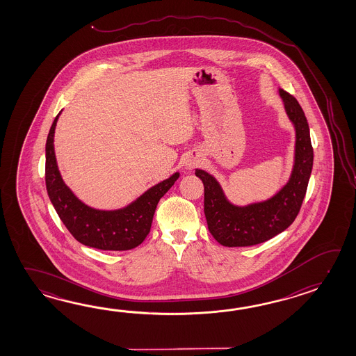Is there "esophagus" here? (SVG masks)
<instances>
[{
  "instance_id": "esophagus-1",
  "label": "esophagus",
  "mask_w": 356,
  "mask_h": 356,
  "mask_svg": "<svg viewBox=\"0 0 356 356\" xmlns=\"http://www.w3.org/2000/svg\"><path fill=\"white\" fill-rule=\"evenodd\" d=\"M198 164H200V159H198V158H192V156L186 160V163H184L186 169H188V170H192V169L196 168Z\"/></svg>"
}]
</instances>
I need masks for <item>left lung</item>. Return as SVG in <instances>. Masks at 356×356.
Segmentation results:
<instances>
[{
	"label": "left lung",
	"instance_id": "left-lung-1",
	"mask_svg": "<svg viewBox=\"0 0 356 356\" xmlns=\"http://www.w3.org/2000/svg\"><path fill=\"white\" fill-rule=\"evenodd\" d=\"M279 94L296 129V154L288 183L276 195L266 201L238 206L227 200L215 177L202 169L195 172L204 183L207 227L221 245L250 247L266 242L288 229L302 207L313 168L309 126L298 100L282 89Z\"/></svg>",
	"mask_w": 356,
	"mask_h": 356
}]
</instances>
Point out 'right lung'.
Instances as JSON below:
<instances>
[{
	"mask_svg": "<svg viewBox=\"0 0 356 356\" xmlns=\"http://www.w3.org/2000/svg\"><path fill=\"white\" fill-rule=\"evenodd\" d=\"M54 118L47 137V192L62 222L77 242L102 250H129L144 242L152 227L160 198L179 178L177 172L165 181L152 186L145 193L118 210H98L83 204L68 188L60 177L54 154Z\"/></svg>",
	"mask_w": 356,
	"mask_h": 356,
	"instance_id": "right-lung-1",
	"label": "right lung"
}]
</instances>
